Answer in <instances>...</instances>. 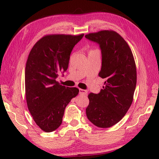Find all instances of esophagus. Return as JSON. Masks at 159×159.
<instances>
[{
  "instance_id": "34e87169",
  "label": "esophagus",
  "mask_w": 159,
  "mask_h": 159,
  "mask_svg": "<svg viewBox=\"0 0 159 159\" xmlns=\"http://www.w3.org/2000/svg\"><path fill=\"white\" fill-rule=\"evenodd\" d=\"M79 93L82 94V95H87V91L83 89H79Z\"/></svg>"
}]
</instances>
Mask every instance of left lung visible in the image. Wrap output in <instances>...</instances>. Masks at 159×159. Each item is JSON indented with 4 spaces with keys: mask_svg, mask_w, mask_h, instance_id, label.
I'll list each match as a JSON object with an SVG mask.
<instances>
[{
    "mask_svg": "<svg viewBox=\"0 0 159 159\" xmlns=\"http://www.w3.org/2000/svg\"><path fill=\"white\" fill-rule=\"evenodd\" d=\"M85 38L99 45L102 67L98 75L105 80L98 93H90L86 109L88 120L99 128H109L122 119L133 102L137 83L134 57L117 33L101 31Z\"/></svg>",
    "mask_w": 159,
    "mask_h": 159,
    "instance_id": "8db88e82",
    "label": "left lung"
}]
</instances>
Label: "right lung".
I'll list each match as a JSON object with an SVG mask.
<instances>
[{"label":"right lung","mask_w":159,"mask_h":159,"mask_svg":"<svg viewBox=\"0 0 159 159\" xmlns=\"http://www.w3.org/2000/svg\"><path fill=\"white\" fill-rule=\"evenodd\" d=\"M83 35H46L29 55L25 68L26 102L36 124L46 133L60 126L66 107L79 92L76 87L60 85L56 79L59 72L67 70L71 52Z\"/></svg>","instance_id":"right-lung-1"}]
</instances>
